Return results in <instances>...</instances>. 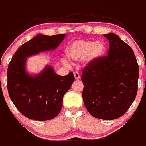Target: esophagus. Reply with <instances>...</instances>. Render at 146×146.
<instances>
[{
  "label": "esophagus",
  "instance_id": "1",
  "mask_svg": "<svg viewBox=\"0 0 146 146\" xmlns=\"http://www.w3.org/2000/svg\"><path fill=\"white\" fill-rule=\"evenodd\" d=\"M73 75H74V77H75V79L76 80H79L80 78V76L79 73L78 72H74V73H73Z\"/></svg>",
  "mask_w": 146,
  "mask_h": 146
}]
</instances>
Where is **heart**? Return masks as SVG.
Segmentation results:
<instances>
[{
    "mask_svg": "<svg viewBox=\"0 0 146 146\" xmlns=\"http://www.w3.org/2000/svg\"><path fill=\"white\" fill-rule=\"evenodd\" d=\"M105 52L106 46L100 41L94 42L88 40H78L70 43L66 49V55L70 60L80 61L84 59L87 64L96 62L105 55ZM62 62L65 66H68L66 60Z\"/></svg>",
    "mask_w": 146,
    "mask_h": 146,
    "instance_id": "1",
    "label": "heart"
}]
</instances>
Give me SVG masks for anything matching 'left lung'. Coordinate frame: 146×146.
Instances as JSON below:
<instances>
[{
	"mask_svg": "<svg viewBox=\"0 0 146 146\" xmlns=\"http://www.w3.org/2000/svg\"><path fill=\"white\" fill-rule=\"evenodd\" d=\"M103 35L109 40L108 55L83 70L82 98L94 117L113 120L122 116L135 99L139 66L132 49L118 35Z\"/></svg>",
	"mask_w": 146,
	"mask_h": 146,
	"instance_id": "8db88e82",
	"label": "left lung"
}]
</instances>
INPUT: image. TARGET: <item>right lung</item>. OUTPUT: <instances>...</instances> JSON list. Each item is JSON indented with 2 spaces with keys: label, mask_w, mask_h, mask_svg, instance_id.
<instances>
[{
  "label": "right lung",
  "mask_w": 146,
  "mask_h": 146,
  "mask_svg": "<svg viewBox=\"0 0 146 146\" xmlns=\"http://www.w3.org/2000/svg\"><path fill=\"white\" fill-rule=\"evenodd\" d=\"M65 34L48 36L39 34L22 45L14 53L7 68V89L10 99L25 117L48 121L59 114L64 94L75 81L73 73L59 76L46 65L38 74L26 70L27 58L40 52L54 50Z\"/></svg>",
  "instance_id": "1"
}]
</instances>
